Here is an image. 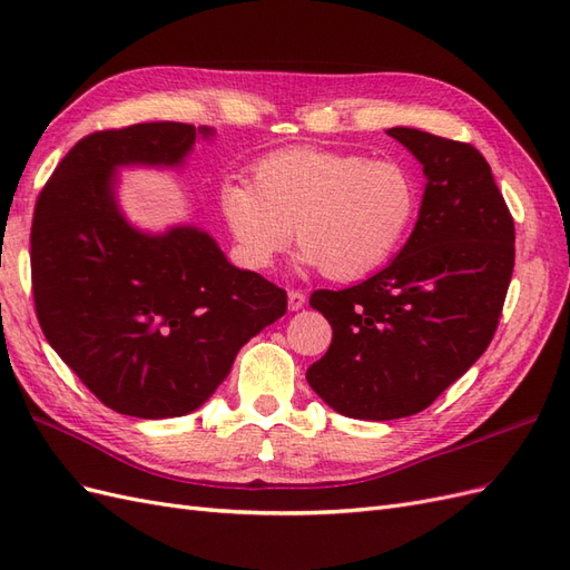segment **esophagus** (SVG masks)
<instances>
[{"label": "esophagus", "mask_w": 570, "mask_h": 570, "mask_svg": "<svg viewBox=\"0 0 570 570\" xmlns=\"http://www.w3.org/2000/svg\"><path fill=\"white\" fill-rule=\"evenodd\" d=\"M306 304V295H302L299 289H289L287 292V306L289 312H299V308Z\"/></svg>", "instance_id": "1"}]
</instances>
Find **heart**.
Wrapping results in <instances>:
<instances>
[{
    "instance_id": "1",
    "label": "heart",
    "mask_w": 570,
    "mask_h": 570,
    "mask_svg": "<svg viewBox=\"0 0 570 570\" xmlns=\"http://www.w3.org/2000/svg\"><path fill=\"white\" fill-rule=\"evenodd\" d=\"M416 174L396 159L295 147L273 151L252 168V185L228 180L218 204L237 254L268 268L292 243L299 264L331 281H356L402 247L416 218Z\"/></svg>"
}]
</instances>
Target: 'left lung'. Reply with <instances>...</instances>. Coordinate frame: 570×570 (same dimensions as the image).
Listing matches in <instances>:
<instances>
[{
	"mask_svg": "<svg viewBox=\"0 0 570 570\" xmlns=\"http://www.w3.org/2000/svg\"><path fill=\"white\" fill-rule=\"evenodd\" d=\"M423 166L406 245L368 281L316 289L333 325L306 381L342 416L392 421L433 404L488 350L513 273V218L482 154L416 128H390Z\"/></svg>",
	"mask_w": 570,
	"mask_h": 570,
	"instance_id": "obj_1",
	"label": "left lung"
}]
</instances>
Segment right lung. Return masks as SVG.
<instances>
[{"instance_id": "add662e5", "label": "right lung", "mask_w": 570, "mask_h": 570, "mask_svg": "<svg viewBox=\"0 0 570 570\" xmlns=\"http://www.w3.org/2000/svg\"><path fill=\"white\" fill-rule=\"evenodd\" d=\"M197 137L214 130L154 120L82 137L32 216L47 342L101 404L135 419L199 409L243 344L287 312L285 289L233 266L206 230L147 233L120 212V168H180Z\"/></svg>"}]
</instances>
